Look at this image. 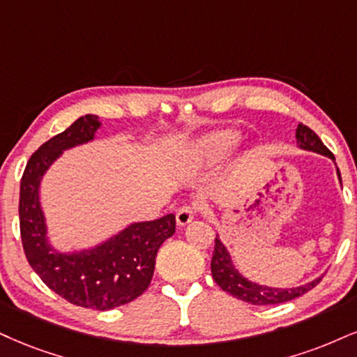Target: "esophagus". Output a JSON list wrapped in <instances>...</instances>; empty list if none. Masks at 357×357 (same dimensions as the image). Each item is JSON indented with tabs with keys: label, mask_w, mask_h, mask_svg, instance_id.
Masks as SVG:
<instances>
[{
	"label": "esophagus",
	"mask_w": 357,
	"mask_h": 357,
	"mask_svg": "<svg viewBox=\"0 0 357 357\" xmlns=\"http://www.w3.org/2000/svg\"><path fill=\"white\" fill-rule=\"evenodd\" d=\"M200 206L199 204H188V205H183L180 206L177 210V223L180 227L187 225V223L192 222V218L195 217V213L199 212Z\"/></svg>",
	"instance_id": "esophagus-1"
}]
</instances>
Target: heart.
<instances>
[{
	"label": "heart",
	"instance_id": "b5f03b06",
	"mask_svg": "<svg viewBox=\"0 0 357 357\" xmlns=\"http://www.w3.org/2000/svg\"><path fill=\"white\" fill-rule=\"evenodd\" d=\"M235 144L236 135L233 134V132H220V134H215L212 137L204 140L202 151H204L206 155H220V153H225L227 151H230Z\"/></svg>",
	"mask_w": 357,
	"mask_h": 357
}]
</instances>
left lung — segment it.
I'll return each instance as SVG.
<instances>
[{"label": "left lung", "instance_id": "obj_1", "mask_svg": "<svg viewBox=\"0 0 357 357\" xmlns=\"http://www.w3.org/2000/svg\"><path fill=\"white\" fill-rule=\"evenodd\" d=\"M296 140L298 145L306 151L323 153L329 158L334 155L331 151L321 142V139L316 135L314 130H311L310 127L305 124H298L296 129ZM337 177L341 180V174L337 170ZM212 276L220 288L223 291L230 293L231 296L238 298L241 301L250 303V305H280V303L291 301L294 298L303 296V294L313 289L316 284L319 283L321 278L311 281V283L298 286V288H289V289H281V288H270V286L257 284L253 281H248L240 275L231 265L230 255H228L227 248L222 245V241L215 238V250L212 257Z\"/></svg>", "mask_w": 357, "mask_h": 357}]
</instances>
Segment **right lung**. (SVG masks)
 <instances>
[{
  "instance_id": "1",
  "label": "right lung",
  "mask_w": 357,
  "mask_h": 357,
  "mask_svg": "<svg viewBox=\"0 0 357 357\" xmlns=\"http://www.w3.org/2000/svg\"><path fill=\"white\" fill-rule=\"evenodd\" d=\"M100 122L87 114L44 142L21 177L20 231L28 263L52 291L76 306L107 311L127 305L151 284L160 245L175 231V215L134 223L105 243L81 253H56L46 241L39 182L66 149L94 139Z\"/></svg>"
}]
</instances>
